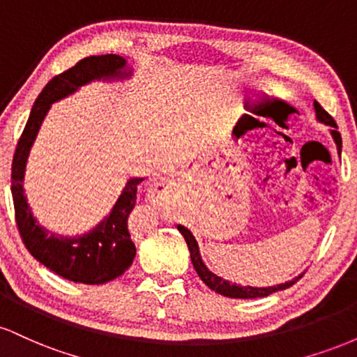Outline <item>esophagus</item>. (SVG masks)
Instances as JSON below:
<instances>
[{"label":"esophagus","mask_w":357,"mask_h":357,"mask_svg":"<svg viewBox=\"0 0 357 357\" xmlns=\"http://www.w3.org/2000/svg\"><path fill=\"white\" fill-rule=\"evenodd\" d=\"M173 178H162L161 181H158L151 188L149 192H147V198L153 204H159V206H166L169 203V191L173 190L174 186Z\"/></svg>","instance_id":"obj_1"}]
</instances>
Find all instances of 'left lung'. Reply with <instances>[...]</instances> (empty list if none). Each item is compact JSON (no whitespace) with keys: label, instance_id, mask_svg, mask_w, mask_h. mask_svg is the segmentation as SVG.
<instances>
[{"label":"left lung","instance_id":"8db88e82","mask_svg":"<svg viewBox=\"0 0 357 357\" xmlns=\"http://www.w3.org/2000/svg\"><path fill=\"white\" fill-rule=\"evenodd\" d=\"M314 109H315V116H317V121L322 122V124L333 127V130H331V134H333L334 137V142L335 146H337V153L341 155V147H342V139H341V134H339L337 130V124H335V121L333 117L329 116V114L326 112L321 107V104L319 102H314ZM243 121L245 117H241L238 121V124L235 126V129H233V136L240 137L241 134H243V129H241V126H243ZM178 230L181 231V235L184 236V240H186L188 243V248H190V255H191V261H192V267H195L196 273H198L199 278L210 287L211 290H215L216 294H221V296L225 297H231V298H257V297H267L270 294L273 292H278V290H285L289 289V287H292L298 278H302V275H298L296 278H292V280L285 282V284H280V285H273V287H241V285H236V284H230L228 280H225V278H221L218 275H215V273L211 272L210 268L204 265L202 255H199V247H198V241L195 240V236H192V233L188 230V228H184L183 225H178Z\"/></svg>","mask_w":357,"mask_h":357}]
</instances>
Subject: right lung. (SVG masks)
I'll use <instances>...</instances> for the list:
<instances>
[{
	"label": "right lung",
	"mask_w": 357,
	"mask_h": 357,
	"mask_svg": "<svg viewBox=\"0 0 357 357\" xmlns=\"http://www.w3.org/2000/svg\"><path fill=\"white\" fill-rule=\"evenodd\" d=\"M132 75L126 59L119 55H93L80 60L72 68L45 85L35 100L22 137L16 144L11 165V195L18 231L28 252L56 275L77 284L99 285L121 277L132 265L136 245L130 240L127 218L136 204L139 183L144 178H130L112 210L96 228L80 236H61L36 223L23 191L24 166L36 134L53 102L77 92L93 80H121Z\"/></svg>",
	"instance_id": "right-lung-1"
}]
</instances>
